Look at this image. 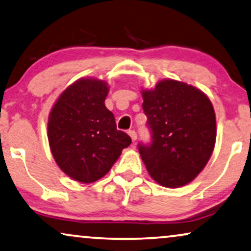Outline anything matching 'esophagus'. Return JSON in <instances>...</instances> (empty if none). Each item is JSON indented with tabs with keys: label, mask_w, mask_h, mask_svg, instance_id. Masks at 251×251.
I'll use <instances>...</instances> for the list:
<instances>
[{
	"label": "esophagus",
	"mask_w": 251,
	"mask_h": 251,
	"mask_svg": "<svg viewBox=\"0 0 251 251\" xmlns=\"http://www.w3.org/2000/svg\"><path fill=\"white\" fill-rule=\"evenodd\" d=\"M128 133H129V136L131 137L132 143H135V142H136V139H137V132L135 131V130H129Z\"/></svg>",
	"instance_id": "obj_1"
}]
</instances>
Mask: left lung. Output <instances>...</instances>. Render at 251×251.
<instances>
[{
	"label": "left lung",
	"mask_w": 251,
	"mask_h": 251,
	"mask_svg": "<svg viewBox=\"0 0 251 251\" xmlns=\"http://www.w3.org/2000/svg\"><path fill=\"white\" fill-rule=\"evenodd\" d=\"M143 109L152 133L138 150L146 169L164 187L191 183L210 159L216 142V116L201 90L184 82L162 80L143 90Z\"/></svg>",
	"instance_id": "left-lung-1"
}]
</instances>
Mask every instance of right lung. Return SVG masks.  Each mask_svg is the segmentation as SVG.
Instances as JSON below:
<instances>
[{"instance_id":"1","label":"right lung","mask_w":251,"mask_h":251,"mask_svg":"<svg viewBox=\"0 0 251 251\" xmlns=\"http://www.w3.org/2000/svg\"><path fill=\"white\" fill-rule=\"evenodd\" d=\"M108 85L98 78H80L54 102L48 122L53 159L67 176L89 184L111 170L123 149L131 144L116 129L114 115L105 106Z\"/></svg>"}]
</instances>
